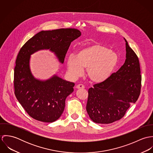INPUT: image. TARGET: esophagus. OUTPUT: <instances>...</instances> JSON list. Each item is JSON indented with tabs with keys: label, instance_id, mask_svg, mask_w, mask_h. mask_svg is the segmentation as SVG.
Wrapping results in <instances>:
<instances>
[{
	"label": "esophagus",
	"instance_id": "34e87169",
	"mask_svg": "<svg viewBox=\"0 0 153 153\" xmlns=\"http://www.w3.org/2000/svg\"><path fill=\"white\" fill-rule=\"evenodd\" d=\"M76 88L78 89H84V86L82 85V84H78L76 85Z\"/></svg>",
	"mask_w": 153,
	"mask_h": 153
}]
</instances>
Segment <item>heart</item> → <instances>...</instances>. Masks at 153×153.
Here are the masks:
<instances>
[{"label": "heart", "mask_w": 153, "mask_h": 153, "mask_svg": "<svg viewBox=\"0 0 153 153\" xmlns=\"http://www.w3.org/2000/svg\"><path fill=\"white\" fill-rule=\"evenodd\" d=\"M119 61L118 55L106 46L95 42L86 46L76 53L70 55L66 61L69 75L76 78L87 68V75L93 82L99 83L107 79Z\"/></svg>", "instance_id": "obj_1"}]
</instances>
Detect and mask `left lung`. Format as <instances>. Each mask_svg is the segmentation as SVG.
<instances>
[{"instance_id": "1", "label": "left lung", "mask_w": 153, "mask_h": 153, "mask_svg": "<svg viewBox=\"0 0 153 153\" xmlns=\"http://www.w3.org/2000/svg\"><path fill=\"white\" fill-rule=\"evenodd\" d=\"M126 42V59L118 71L88 89L87 111L98 124H110L121 119L140 94L141 75L139 59Z\"/></svg>"}]
</instances>
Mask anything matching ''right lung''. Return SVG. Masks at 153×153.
<instances>
[{
	"label": "right lung",
	"mask_w": 153,
	"mask_h": 153,
	"mask_svg": "<svg viewBox=\"0 0 153 153\" xmlns=\"http://www.w3.org/2000/svg\"><path fill=\"white\" fill-rule=\"evenodd\" d=\"M81 35L74 28L42 30L20 49L14 69L15 94L32 118L45 123L57 120L64 112L66 98L74 91L75 84L56 75L45 81L35 79L29 68L30 55L41 49H49L64 63L71 43Z\"/></svg>",
	"instance_id": "right-lung-1"
}]
</instances>
